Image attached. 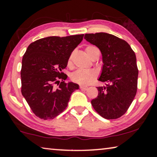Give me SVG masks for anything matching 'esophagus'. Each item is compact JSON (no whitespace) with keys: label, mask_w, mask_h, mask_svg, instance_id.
<instances>
[{"label":"esophagus","mask_w":157,"mask_h":157,"mask_svg":"<svg viewBox=\"0 0 157 157\" xmlns=\"http://www.w3.org/2000/svg\"><path fill=\"white\" fill-rule=\"evenodd\" d=\"M80 89L81 90H83V91H86V90L88 89V87L85 86H80Z\"/></svg>","instance_id":"obj_1"}]
</instances>
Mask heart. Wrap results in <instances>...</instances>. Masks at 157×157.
I'll return each instance as SVG.
<instances>
[{
	"instance_id": "1",
	"label": "heart",
	"mask_w": 157,
	"mask_h": 157,
	"mask_svg": "<svg viewBox=\"0 0 157 157\" xmlns=\"http://www.w3.org/2000/svg\"><path fill=\"white\" fill-rule=\"evenodd\" d=\"M86 53L92 59L96 56L99 55L100 51L95 46H88L85 49ZM73 60V53L68 58V64L71 66ZM96 77V72L94 70H83L78 69L73 73L71 76V78L73 82L78 83L81 85H89L93 82Z\"/></svg>"
}]
</instances>
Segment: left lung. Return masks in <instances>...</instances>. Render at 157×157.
I'll use <instances>...</instances> for the list:
<instances>
[{"label": "left lung", "instance_id": "1", "mask_svg": "<svg viewBox=\"0 0 157 157\" xmlns=\"http://www.w3.org/2000/svg\"><path fill=\"white\" fill-rule=\"evenodd\" d=\"M84 38L101 52L104 66L98 81L106 83L97 87L98 96L91 105L104 119H119L136 94L139 71L134 51L126 40L109 33H86Z\"/></svg>", "mask_w": 157, "mask_h": 157}]
</instances>
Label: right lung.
<instances>
[{
	"instance_id": "right-lung-1",
	"label": "right lung",
	"mask_w": 157,
	"mask_h": 157,
	"mask_svg": "<svg viewBox=\"0 0 157 157\" xmlns=\"http://www.w3.org/2000/svg\"><path fill=\"white\" fill-rule=\"evenodd\" d=\"M84 34L65 37L50 36L31 43L22 60L21 93L34 114L41 119H53L68 106L71 95L78 85L66 83L61 72L72 51ZM59 86L58 88L55 84Z\"/></svg>"
}]
</instances>
